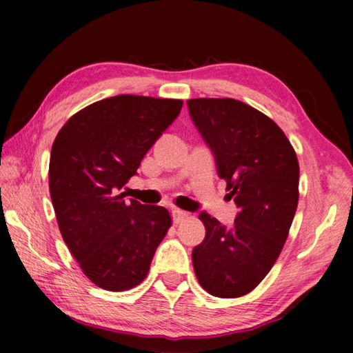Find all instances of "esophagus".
I'll return each instance as SVG.
<instances>
[{
    "label": "esophagus",
    "mask_w": 353,
    "mask_h": 353,
    "mask_svg": "<svg viewBox=\"0 0 353 353\" xmlns=\"http://www.w3.org/2000/svg\"><path fill=\"white\" fill-rule=\"evenodd\" d=\"M171 214H172V221H174V224L182 223V221L188 216V213H187V212L179 210V208H172V210H171Z\"/></svg>",
    "instance_id": "esophagus-1"
}]
</instances>
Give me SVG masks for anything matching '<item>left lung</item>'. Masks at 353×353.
Instances as JSON below:
<instances>
[{
	"label": "left lung",
	"mask_w": 353,
	"mask_h": 353,
	"mask_svg": "<svg viewBox=\"0 0 353 353\" xmlns=\"http://www.w3.org/2000/svg\"><path fill=\"white\" fill-rule=\"evenodd\" d=\"M187 104L227 182V198L238 207L232 227L201 212L205 238L191 254L194 272L212 296L240 297L266 277L282 252L297 208L299 162L283 130L254 107L232 98Z\"/></svg>",
	"instance_id": "left-lung-1"
}]
</instances>
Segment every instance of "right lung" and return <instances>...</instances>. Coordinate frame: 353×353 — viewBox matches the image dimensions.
<instances>
[{"mask_svg": "<svg viewBox=\"0 0 353 353\" xmlns=\"http://www.w3.org/2000/svg\"><path fill=\"white\" fill-rule=\"evenodd\" d=\"M182 104L118 94L77 112L52 143L50 193L59 229L99 288L126 291L141 283L171 227L166 208L126 201L121 190Z\"/></svg>", "mask_w": 353, "mask_h": 353, "instance_id": "add662e5", "label": "right lung"}]
</instances>
